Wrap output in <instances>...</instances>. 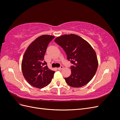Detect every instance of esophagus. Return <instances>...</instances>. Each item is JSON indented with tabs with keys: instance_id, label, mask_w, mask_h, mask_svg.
I'll use <instances>...</instances> for the list:
<instances>
[{
	"instance_id": "34e87169",
	"label": "esophagus",
	"mask_w": 120,
	"mask_h": 120,
	"mask_svg": "<svg viewBox=\"0 0 120 120\" xmlns=\"http://www.w3.org/2000/svg\"><path fill=\"white\" fill-rule=\"evenodd\" d=\"M64 68V67L63 66H60V68H58L57 69H58V70H62V69Z\"/></svg>"
}]
</instances>
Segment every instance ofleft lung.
I'll return each mask as SVG.
<instances>
[{"instance_id": "left-lung-1", "label": "left lung", "mask_w": 120, "mask_h": 120, "mask_svg": "<svg viewBox=\"0 0 120 120\" xmlns=\"http://www.w3.org/2000/svg\"><path fill=\"white\" fill-rule=\"evenodd\" d=\"M54 41L63 49L67 59L74 64L71 67V75L64 78L68 85L74 88L86 85L95 75L98 67L95 50L88 42L74 34L60 36Z\"/></svg>"}]
</instances>
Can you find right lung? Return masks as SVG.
<instances>
[{"label": "right lung", "mask_w": 120, "mask_h": 120, "mask_svg": "<svg viewBox=\"0 0 120 120\" xmlns=\"http://www.w3.org/2000/svg\"><path fill=\"white\" fill-rule=\"evenodd\" d=\"M54 37L42 35L28 46L21 63L22 74L26 81L35 88L41 89L49 85L55 71L49 68L44 60L49 43Z\"/></svg>", "instance_id": "1"}]
</instances>
